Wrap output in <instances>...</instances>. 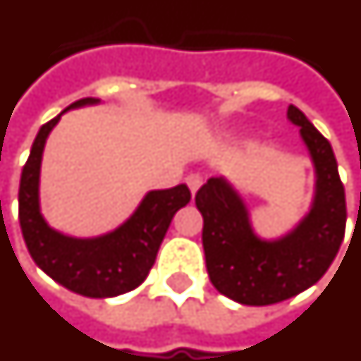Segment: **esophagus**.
I'll list each match as a JSON object with an SVG mask.
<instances>
[{
    "label": "esophagus",
    "mask_w": 361,
    "mask_h": 361,
    "mask_svg": "<svg viewBox=\"0 0 361 361\" xmlns=\"http://www.w3.org/2000/svg\"><path fill=\"white\" fill-rule=\"evenodd\" d=\"M185 183H188L189 189H191V193L195 195L197 191H199V188L202 185V178L199 176V173H191V176H188V178H185Z\"/></svg>",
    "instance_id": "1"
}]
</instances>
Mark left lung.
Masks as SVG:
<instances>
[{
    "label": "left lung",
    "instance_id": "left-lung-1",
    "mask_svg": "<svg viewBox=\"0 0 361 361\" xmlns=\"http://www.w3.org/2000/svg\"><path fill=\"white\" fill-rule=\"evenodd\" d=\"M287 118L300 128L316 168L310 212L293 231L264 241L250 226L247 204L224 178H210L195 195L202 214V247L210 281L221 295L247 306H268L302 293L335 260L346 228V199L331 143L300 109Z\"/></svg>",
    "mask_w": 361,
    "mask_h": 361
}]
</instances>
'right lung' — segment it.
Returning <instances> with one entry per match:
<instances>
[{"mask_svg":"<svg viewBox=\"0 0 361 361\" xmlns=\"http://www.w3.org/2000/svg\"><path fill=\"white\" fill-rule=\"evenodd\" d=\"M95 103L99 99L85 97L72 103L68 109ZM61 114L39 128L30 157L23 168L18 220L24 243L36 266L72 293L90 298L124 295L145 281L173 214L191 201V191L185 183L172 189L149 191L137 210L120 228L101 237L76 239L59 233L47 226L39 212V166L45 140Z\"/></svg>","mask_w":361,"mask_h":361,"instance_id":"add662e5","label":"right lung"}]
</instances>
